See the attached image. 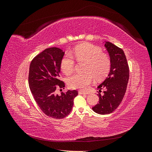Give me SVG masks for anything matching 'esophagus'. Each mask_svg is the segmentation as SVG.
Here are the masks:
<instances>
[{
	"label": "esophagus",
	"mask_w": 152,
	"mask_h": 152,
	"mask_svg": "<svg viewBox=\"0 0 152 152\" xmlns=\"http://www.w3.org/2000/svg\"><path fill=\"white\" fill-rule=\"evenodd\" d=\"M79 94H88V93H86V92H84L82 91H79Z\"/></svg>",
	"instance_id": "34e87169"
}]
</instances>
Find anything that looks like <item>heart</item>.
Wrapping results in <instances>:
<instances>
[{
    "mask_svg": "<svg viewBox=\"0 0 152 152\" xmlns=\"http://www.w3.org/2000/svg\"><path fill=\"white\" fill-rule=\"evenodd\" d=\"M72 54L79 62H86V73H76L69 77L68 84L70 88L87 90L94 79H102L107 75L111 61L108 55L103 53L101 48L91 44H80L73 49ZM60 67L65 75H70L74 71L75 61L70 53L63 57Z\"/></svg>",
    "mask_w": 152,
    "mask_h": 152,
    "instance_id": "obj_1",
    "label": "heart"
}]
</instances>
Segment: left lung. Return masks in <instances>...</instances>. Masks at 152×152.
<instances>
[{"mask_svg":"<svg viewBox=\"0 0 152 152\" xmlns=\"http://www.w3.org/2000/svg\"><path fill=\"white\" fill-rule=\"evenodd\" d=\"M104 46L109 54L111 66L108 77L98 86L99 103L92 108L94 112L101 115L111 113L120 105L129 77V69L123 50L110 42H105ZM103 88L105 91L101 95Z\"/></svg>","mask_w":152,"mask_h":152,"instance_id":"8db88e82","label":"left lung"}]
</instances>
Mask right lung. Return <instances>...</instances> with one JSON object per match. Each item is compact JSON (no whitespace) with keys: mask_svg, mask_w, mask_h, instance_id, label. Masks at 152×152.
<instances>
[{"mask_svg":"<svg viewBox=\"0 0 152 152\" xmlns=\"http://www.w3.org/2000/svg\"><path fill=\"white\" fill-rule=\"evenodd\" d=\"M64 54L59 48H48L32 59L29 69V87L36 103L46 115L57 119L70 113L78 95L76 90H68L60 96L55 92L57 87L64 89L65 86L59 79Z\"/></svg>","mask_w":152,"mask_h":152,"instance_id":"obj_1","label":"right lung"}]
</instances>
